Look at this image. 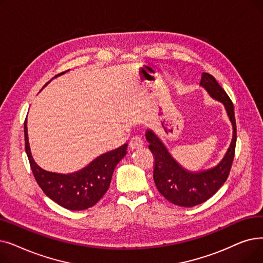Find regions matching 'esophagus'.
Here are the masks:
<instances>
[{
  "label": "esophagus",
  "instance_id": "esophagus-1",
  "mask_svg": "<svg viewBox=\"0 0 263 263\" xmlns=\"http://www.w3.org/2000/svg\"><path fill=\"white\" fill-rule=\"evenodd\" d=\"M144 146V142L143 140L140 138V136H134L130 140L129 143V147L131 149H139V148H142Z\"/></svg>",
  "mask_w": 263,
  "mask_h": 263
}]
</instances>
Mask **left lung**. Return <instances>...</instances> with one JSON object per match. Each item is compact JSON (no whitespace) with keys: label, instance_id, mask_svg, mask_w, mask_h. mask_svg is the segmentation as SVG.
I'll use <instances>...</instances> for the list:
<instances>
[{"label":"left lung","instance_id":"obj_1","mask_svg":"<svg viewBox=\"0 0 263 263\" xmlns=\"http://www.w3.org/2000/svg\"><path fill=\"white\" fill-rule=\"evenodd\" d=\"M200 86L210 97L223 104L229 117L233 135L229 148L221 161L214 167L192 172L180 165L170 154L161 139L152 130L145 133L149 149L155 156L154 179L159 192L171 203L184 208H192L213 197L228 178L234 158L236 144V123L234 107L226 91L209 73H203Z\"/></svg>","mask_w":263,"mask_h":263}]
</instances>
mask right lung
Masks as SVG:
<instances>
[{
    "label": "right lung",
    "mask_w": 263,
    "mask_h": 263,
    "mask_svg": "<svg viewBox=\"0 0 263 263\" xmlns=\"http://www.w3.org/2000/svg\"><path fill=\"white\" fill-rule=\"evenodd\" d=\"M64 73L55 75L53 78ZM25 144L31 170L39 186L48 198L71 211L87 210L101 200L108 190L114 170L127 155L128 148V144H124L115 151L99 156L82 170L74 173L60 174L48 172L34 161L28 139L27 119L25 121Z\"/></svg>",
    "instance_id": "right-lung-1"
}]
</instances>
